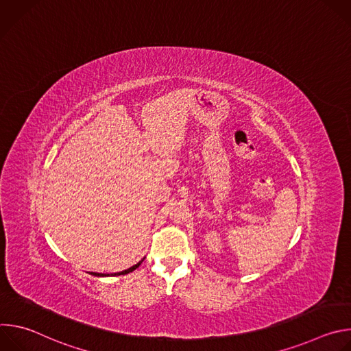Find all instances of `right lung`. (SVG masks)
<instances>
[{
	"label": "right lung",
	"instance_id": "add662e5",
	"mask_svg": "<svg viewBox=\"0 0 351 351\" xmlns=\"http://www.w3.org/2000/svg\"><path fill=\"white\" fill-rule=\"evenodd\" d=\"M144 260V258H143ZM143 260L140 261V263H137L136 265H133V267H130V268H128V269H125V271H122V272H117V274H112L114 276H117V275H126V274H129V272H133L136 268H138V265L143 263ZM91 275H94V276H110L108 274H98V272H91Z\"/></svg>",
	"mask_w": 351,
	"mask_h": 351
}]
</instances>
